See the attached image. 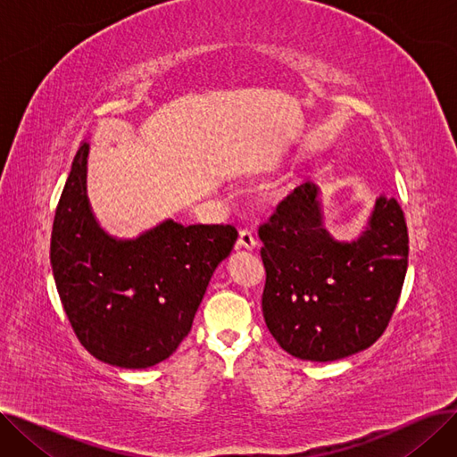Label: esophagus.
<instances>
[{"label":"esophagus","instance_id":"esophagus-1","mask_svg":"<svg viewBox=\"0 0 457 457\" xmlns=\"http://www.w3.org/2000/svg\"><path fill=\"white\" fill-rule=\"evenodd\" d=\"M257 246V238L250 229H241L238 233V241H237V248L243 250H253Z\"/></svg>","mask_w":457,"mask_h":457}]
</instances>
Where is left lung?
<instances>
[{"label":"left lung","mask_w":457,"mask_h":457,"mask_svg":"<svg viewBox=\"0 0 457 457\" xmlns=\"http://www.w3.org/2000/svg\"><path fill=\"white\" fill-rule=\"evenodd\" d=\"M259 238L267 272L262 317L285 352L326 363L381 337L410 253L396 198L381 195L367 231L339 243L324 229L319 187L303 183L259 228Z\"/></svg>","instance_id":"left-lung-1"}]
</instances>
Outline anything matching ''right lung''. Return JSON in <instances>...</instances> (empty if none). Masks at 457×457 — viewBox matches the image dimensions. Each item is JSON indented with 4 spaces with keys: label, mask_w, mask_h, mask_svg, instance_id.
<instances>
[{
    "label": "right lung",
    "mask_w": 457,
    "mask_h": 457,
    "mask_svg": "<svg viewBox=\"0 0 457 457\" xmlns=\"http://www.w3.org/2000/svg\"><path fill=\"white\" fill-rule=\"evenodd\" d=\"M88 144L62 188L52 231V269L71 329L96 359L148 369L187 337L214 269L231 253L229 224L166 220L135 241H116L87 200Z\"/></svg>",
    "instance_id": "obj_1"
}]
</instances>
